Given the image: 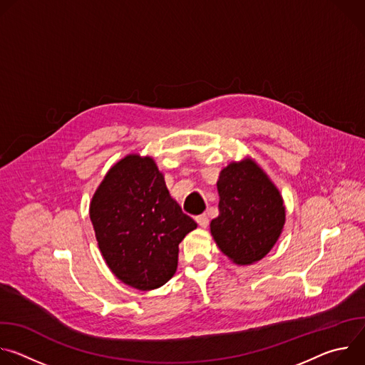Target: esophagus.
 <instances>
[{
    "label": "esophagus",
    "instance_id": "1",
    "mask_svg": "<svg viewBox=\"0 0 365 365\" xmlns=\"http://www.w3.org/2000/svg\"><path fill=\"white\" fill-rule=\"evenodd\" d=\"M195 220H196V222H197V225H199L200 228H206L207 225H210V220H207V217H206L205 214L196 217Z\"/></svg>",
    "mask_w": 365,
    "mask_h": 365
}]
</instances>
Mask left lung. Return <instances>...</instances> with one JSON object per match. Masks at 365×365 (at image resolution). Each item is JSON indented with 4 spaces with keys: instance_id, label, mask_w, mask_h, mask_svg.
I'll use <instances>...</instances> for the list:
<instances>
[{
    "instance_id": "1",
    "label": "left lung",
    "mask_w": 365,
    "mask_h": 365,
    "mask_svg": "<svg viewBox=\"0 0 365 365\" xmlns=\"http://www.w3.org/2000/svg\"><path fill=\"white\" fill-rule=\"evenodd\" d=\"M217 187L220 215L211 221L214 241L235 264L259 262L274 247L286 222L282 193L251 158L224 168Z\"/></svg>"
}]
</instances>
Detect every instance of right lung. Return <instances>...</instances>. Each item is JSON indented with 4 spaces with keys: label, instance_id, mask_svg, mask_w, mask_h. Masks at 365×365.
I'll return each mask as SVG.
<instances>
[{
    "label": "right lung",
    "instance_id": "add662e5",
    "mask_svg": "<svg viewBox=\"0 0 365 365\" xmlns=\"http://www.w3.org/2000/svg\"><path fill=\"white\" fill-rule=\"evenodd\" d=\"M89 217L108 269L141 292L175 276L179 244L197 227L169 195L153 158L134 153L107 172L92 196Z\"/></svg>",
    "mask_w": 365,
    "mask_h": 365
}]
</instances>
